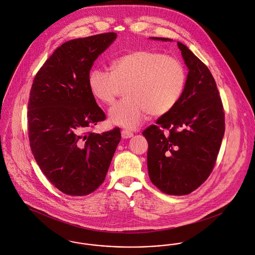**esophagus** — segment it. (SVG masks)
<instances>
[{
	"instance_id": "1",
	"label": "esophagus",
	"mask_w": 255,
	"mask_h": 255,
	"mask_svg": "<svg viewBox=\"0 0 255 255\" xmlns=\"http://www.w3.org/2000/svg\"><path fill=\"white\" fill-rule=\"evenodd\" d=\"M133 133L131 131H128V130H122L121 131V136L123 139H129L131 137H133Z\"/></svg>"
}]
</instances>
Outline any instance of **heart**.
I'll use <instances>...</instances> for the list:
<instances>
[{"label": "heart", "instance_id": "1", "mask_svg": "<svg viewBox=\"0 0 255 255\" xmlns=\"http://www.w3.org/2000/svg\"><path fill=\"white\" fill-rule=\"evenodd\" d=\"M110 70L93 68L88 86L93 97L105 105L114 104L121 88L126 87L127 98L110 110V119L129 129L141 125L147 114H169L187 84V71L179 59L148 50H135L115 57Z\"/></svg>", "mask_w": 255, "mask_h": 255}]
</instances>
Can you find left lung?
<instances>
[{"mask_svg": "<svg viewBox=\"0 0 255 255\" xmlns=\"http://www.w3.org/2000/svg\"><path fill=\"white\" fill-rule=\"evenodd\" d=\"M177 45L189 69L185 91L169 114L160 116L142 135L148 143L151 183L164 194L184 196L197 190L214 168L225 132V114L208 67L184 44Z\"/></svg>", "mask_w": 255, "mask_h": 255, "instance_id": "1", "label": "left lung"}]
</instances>
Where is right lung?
I'll list each match as a JSON object with an SVG mask.
<instances>
[{
	"label": "right lung",
	"mask_w": 255,
	"mask_h": 255,
	"mask_svg": "<svg viewBox=\"0 0 255 255\" xmlns=\"http://www.w3.org/2000/svg\"><path fill=\"white\" fill-rule=\"evenodd\" d=\"M116 38L109 32L63 43L37 72L30 90L28 137L47 179L69 196H87L105 181L121 140L118 127L90 131L107 117L88 86L94 61Z\"/></svg>",
	"instance_id": "right-lung-1"
}]
</instances>
